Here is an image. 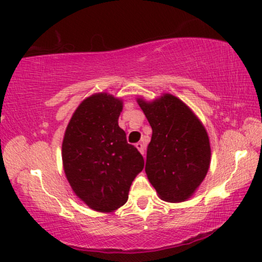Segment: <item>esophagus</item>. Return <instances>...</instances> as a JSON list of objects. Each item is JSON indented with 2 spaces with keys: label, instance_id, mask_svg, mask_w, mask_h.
Masks as SVG:
<instances>
[{
  "label": "esophagus",
  "instance_id": "esophagus-1",
  "mask_svg": "<svg viewBox=\"0 0 262 262\" xmlns=\"http://www.w3.org/2000/svg\"><path fill=\"white\" fill-rule=\"evenodd\" d=\"M136 148L138 149L139 150V152H141L142 155H144V152H145V148H144V144H142L141 142H138L137 144H136Z\"/></svg>",
  "mask_w": 262,
  "mask_h": 262
}]
</instances>
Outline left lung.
<instances>
[{"instance_id": "8db88e82", "label": "left lung", "mask_w": 262, "mask_h": 262, "mask_svg": "<svg viewBox=\"0 0 262 262\" xmlns=\"http://www.w3.org/2000/svg\"><path fill=\"white\" fill-rule=\"evenodd\" d=\"M137 102L152 130L145 162L149 182L164 201H185L209 168L206 128L184 102L171 94L152 102Z\"/></svg>"}]
</instances>
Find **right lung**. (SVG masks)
Segmentation results:
<instances>
[{
	"mask_svg": "<svg viewBox=\"0 0 262 262\" xmlns=\"http://www.w3.org/2000/svg\"><path fill=\"white\" fill-rule=\"evenodd\" d=\"M121 110L119 98L95 94L78 106L64 132V174L78 198L97 212L125 205L132 182L144 167L143 156L118 125Z\"/></svg>",
	"mask_w": 262,
	"mask_h": 262,
	"instance_id": "add662e5",
	"label": "right lung"
}]
</instances>
